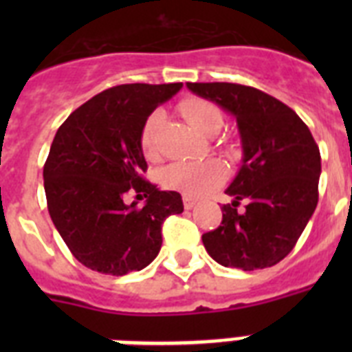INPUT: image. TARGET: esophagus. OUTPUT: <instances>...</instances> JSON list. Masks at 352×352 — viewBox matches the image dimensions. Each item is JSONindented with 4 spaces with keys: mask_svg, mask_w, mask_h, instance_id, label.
Listing matches in <instances>:
<instances>
[{
    "mask_svg": "<svg viewBox=\"0 0 352 352\" xmlns=\"http://www.w3.org/2000/svg\"><path fill=\"white\" fill-rule=\"evenodd\" d=\"M182 203H184V208L192 210L195 206V199L190 197V195H182Z\"/></svg>",
    "mask_w": 352,
    "mask_h": 352,
    "instance_id": "obj_1",
    "label": "esophagus"
}]
</instances>
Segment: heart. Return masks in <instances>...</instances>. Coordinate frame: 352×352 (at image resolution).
I'll return each mask as SVG.
<instances>
[{
  "label": "heart",
  "mask_w": 352,
  "mask_h": 352,
  "mask_svg": "<svg viewBox=\"0 0 352 352\" xmlns=\"http://www.w3.org/2000/svg\"><path fill=\"white\" fill-rule=\"evenodd\" d=\"M182 117L186 118L199 133L214 135L223 126V115L214 104L201 98H188L181 104ZM164 120L162 111H153L146 118L140 131V148L148 159L157 157V135L159 127ZM225 170L215 160H203V162H173L166 166L160 175L162 186L168 190H175L186 195H201L215 188L223 181Z\"/></svg>",
  "instance_id": "b5f03b06"
}]
</instances>
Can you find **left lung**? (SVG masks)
I'll use <instances>...</instances> for the list:
<instances>
[{
	"label": "left lung",
	"mask_w": 352,
	"mask_h": 352,
	"mask_svg": "<svg viewBox=\"0 0 352 352\" xmlns=\"http://www.w3.org/2000/svg\"><path fill=\"white\" fill-rule=\"evenodd\" d=\"M186 87L235 117L243 162L226 188L219 228L203 234L212 259L228 268L274 267L294 248L318 204L322 157L309 127L289 106L248 85ZM245 200V210L236 208Z\"/></svg>",
	"instance_id": "8db88e82"
}]
</instances>
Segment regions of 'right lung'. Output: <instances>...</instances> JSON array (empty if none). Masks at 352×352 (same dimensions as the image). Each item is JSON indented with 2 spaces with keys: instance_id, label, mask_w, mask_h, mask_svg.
Listing matches in <instances>:
<instances>
[{
  "instance_id": "1",
  "label": "right lung",
  "mask_w": 352,
  "mask_h": 352,
  "mask_svg": "<svg viewBox=\"0 0 352 352\" xmlns=\"http://www.w3.org/2000/svg\"><path fill=\"white\" fill-rule=\"evenodd\" d=\"M182 84H124L102 91L58 127L43 166L47 208L82 265L100 274L142 270L162 246V223L182 214L177 192L142 179L140 131L157 106ZM127 192L138 201L125 203Z\"/></svg>"
}]
</instances>
